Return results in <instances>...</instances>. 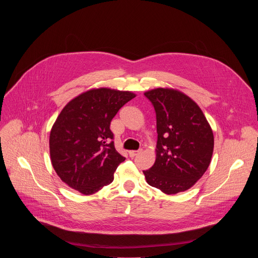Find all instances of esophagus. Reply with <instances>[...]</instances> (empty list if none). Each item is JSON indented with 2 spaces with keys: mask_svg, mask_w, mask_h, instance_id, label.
Returning <instances> with one entry per match:
<instances>
[{
  "mask_svg": "<svg viewBox=\"0 0 258 258\" xmlns=\"http://www.w3.org/2000/svg\"><path fill=\"white\" fill-rule=\"evenodd\" d=\"M140 153H141L140 150H138V151H130V152H128V155H130V157L134 158V157H136L137 155H139Z\"/></svg>",
  "mask_w": 258,
  "mask_h": 258,
  "instance_id": "1",
  "label": "esophagus"
}]
</instances>
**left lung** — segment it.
<instances>
[{"label":"left lung","instance_id":"obj_1","mask_svg":"<svg viewBox=\"0 0 258 258\" xmlns=\"http://www.w3.org/2000/svg\"><path fill=\"white\" fill-rule=\"evenodd\" d=\"M156 112V160L143 170L146 181L165 194L193 187L207 170L214 147L212 130L200 107L168 88L145 93Z\"/></svg>","mask_w":258,"mask_h":258}]
</instances>
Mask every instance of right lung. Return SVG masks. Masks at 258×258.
Masks as SVG:
<instances>
[{"label":"right lung","mask_w":258,"mask_h":258,"mask_svg":"<svg viewBox=\"0 0 258 258\" xmlns=\"http://www.w3.org/2000/svg\"><path fill=\"white\" fill-rule=\"evenodd\" d=\"M136 94L108 88L89 90L69 101L50 133L52 165L67 186L91 195L111 183L125 160L114 147L110 122Z\"/></svg>","instance_id":"right-lung-1"}]
</instances>
